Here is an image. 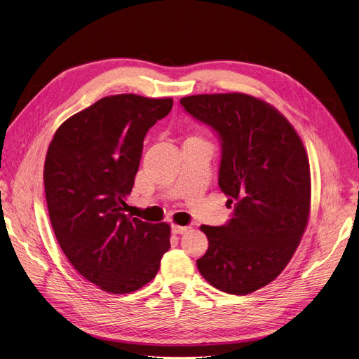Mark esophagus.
Wrapping results in <instances>:
<instances>
[{
  "label": "esophagus",
  "instance_id": "34e87169",
  "mask_svg": "<svg viewBox=\"0 0 359 359\" xmlns=\"http://www.w3.org/2000/svg\"><path fill=\"white\" fill-rule=\"evenodd\" d=\"M187 230H189V227H183V225H176V224L172 225V233L173 234H184Z\"/></svg>",
  "mask_w": 359,
  "mask_h": 359
}]
</instances>
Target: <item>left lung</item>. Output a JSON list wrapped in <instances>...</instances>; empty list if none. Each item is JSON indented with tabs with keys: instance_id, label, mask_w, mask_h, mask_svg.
Here are the masks:
<instances>
[{
	"instance_id": "obj_1",
	"label": "left lung",
	"mask_w": 359,
	"mask_h": 359,
	"mask_svg": "<svg viewBox=\"0 0 359 359\" xmlns=\"http://www.w3.org/2000/svg\"><path fill=\"white\" fill-rule=\"evenodd\" d=\"M180 104L218 135V184L233 205L221 227H201L210 244L198 269L217 290L248 295L285 269L307 227L306 148L275 107L249 94H198Z\"/></svg>"
}]
</instances>
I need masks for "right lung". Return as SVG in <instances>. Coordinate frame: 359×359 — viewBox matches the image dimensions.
<instances>
[{"instance_id": "right-lung-1", "label": "right lung", "mask_w": 359, "mask_h": 359, "mask_svg": "<svg viewBox=\"0 0 359 359\" xmlns=\"http://www.w3.org/2000/svg\"><path fill=\"white\" fill-rule=\"evenodd\" d=\"M172 99L103 97L67 119L48 148L43 182L56 240L91 284L129 294L153 279L170 249V225L125 214L148 129Z\"/></svg>"}]
</instances>
